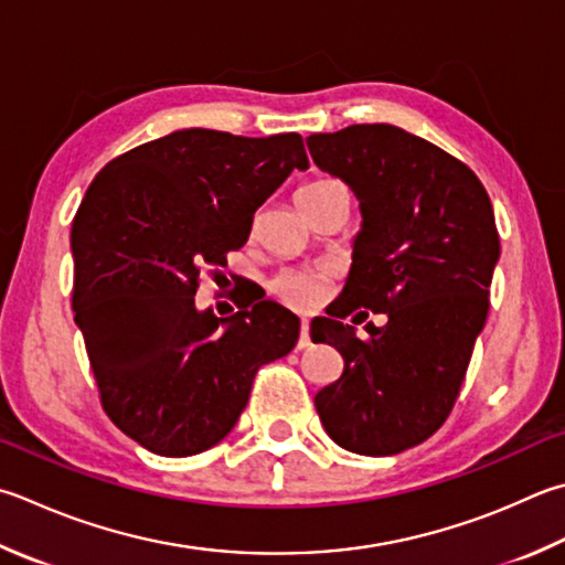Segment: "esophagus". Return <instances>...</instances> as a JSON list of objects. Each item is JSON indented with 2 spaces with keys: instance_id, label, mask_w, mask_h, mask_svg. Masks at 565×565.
<instances>
[{
  "instance_id": "obj_1",
  "label": "esophagus",
  "mask_w": 565,
  "mask_h": 565,
  "mask_svg": "<svg viewBox=\"0 0 565 565\" xmlns=\"http://www.w3.org/2000/svg\"><path fill=\"white\" fill-rule=\"evenodd\" d=\"M312 347V339H310V322L302 319V327H300V339H297V349H307Z\"/></svg>"
}]
</instances>
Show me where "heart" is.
Returning a JSON list of instances; mask_svg holds the SVG:
<instances>
[{
  "mask_svg": "<svg viewBox=\"0 0 565 565\" xmlns=\"http://www.w3.org/2000/svg\"><path fill=\"white\" fill-rule=\"evenodd\" d=\"M334 184L332 179H319V182L307 184L302 189H317ZM300 189V191H302ZM332 282V270L329 268H285L270 280L273 295L295 310H312L324 300Z\"/></svg>",
  "mask_w": 565,
  "mask_h": 565,
  "instance_id": "b5f03b06",
  "label": "heart"
}]
</instances>
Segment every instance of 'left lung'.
<instances>
[{
  "mask_svg": "<svg viewBox=\"0 0 565 565\" xmlns=\"http://www.w3.org/2000/svg\"><path fill=\"white\" fill-rule=\"evenodd\" d=\"M307 147L364 216L337 317H388L366 339L327 317L310 327L344 359L315 408L344 450L396 455L428 440L460 393L499 260L492 201L470 167L396 125L319 132Z\"/></svg>",
  "mask_w": 565,
  "mask_h": 565,
  "instance_id": "8db88e82",
  "label": "left lung"
}]
</instances>
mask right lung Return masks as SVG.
I'll list each match as a JSON object with an SVG mask.
<instances>
[{"label":"right lung","mask_w":565,"mask_h":565,"mask_svg":"<svg viewBox=\"0 0 565 565\" xmlns=\"http://www.w3.org/2000/svg\"><path fill=\"white\" fill-rule=\"evenodd\" d=\"M297 132L177 130L115 157L71 226L73 312L103 411L154 455L189 457L233 430L263 364L290 354L300 319L273 300L216 317L194 295L204 268L250 236L292 169Z\"/></svg>","instance_id":"obj_1"}]
</instances>
